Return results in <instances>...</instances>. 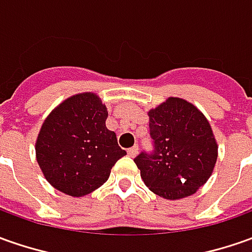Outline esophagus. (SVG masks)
I'll return each instance as SVG.
<instances>
[{
    "label": "esophagus",
    "instance_id": "1",
    "mask_svg": "<svg viewBox=\"0 0 252 252\" xmlns=\"http://www.w3.org/2000/svg\"><path fill=\"white\" fill-rule=\"evenodd\" d=\"M128 156H131V158H135L136 155H138V146H132V148H129L128 151Z\"/></svg>",
    "mask_w": 252,
    "mask_h": 252
}]
</instances>
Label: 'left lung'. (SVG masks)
I'll use <instances>...</instances> for the list:
<instances>
[{
    "label": "left lung",
    "instance_id": "left-lung-1",
    "mask_svg": "<svg viewBox=\"0 0 252 252\" xmlns=\"http://www.w3.org/2000/svg\"><path fill=\"white\" fill-rule=\"evenodd\" d=\"M148 116L153 152H141L134 159L143 183L166 199L195 194L211 177L218 159L209 121L180 97H169Z\"/></svg>",
    "mask_w": 252,
    "mask_h": 252
}]
</instances>
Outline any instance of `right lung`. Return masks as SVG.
I'll return each mask as SVG.
<instances>
[{
    "label": "right lung",
    "mask_w": 252,
    "mask_h": 252,
    "mask_svg": "<svg viewBox=\"0 0 252 252\" xmlns=\"http://www.w3.org/2000/svg\"><path fill=\"white\" fill-rule=\"evenodd\" d=\"M107 116L99 96L86 92L64 100L44 120L36 141V159L58 191L71 196L91 194L126 155L114 131L106 126Z\"/></svg>",
    "instance_id": "obj_1"
}]
</instances>
